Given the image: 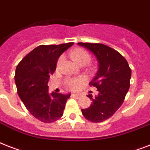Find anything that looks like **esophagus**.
<instances>
[{"label":"esophagus","mask_w":150,"mask_h":150,"mask_svg":"<svg viewBox=\"0 0 150 150\" xmlns=\"http://www.w3.org/2000/svg\"><path fill=\"white\" fill-rule=\"evenodd\" d=\"M72 96L75 98H79L81 96V94H72Z\"/></svg>","instance_id":"34e87169"}]
</instances>
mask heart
<instances>
[{
    "label": "heart",
    "mask_w": 150,
    "mask_h": 150,
    "mask_svg": "<svg viewBox=\"0 0 150 150\" xmlns=\"http://www.w3.org/2000/svg\"><path fill=\"white\" fill-rule=\"evenodd\" d=\"M70 56H71V59L79 65H84V64H87L91 59L90 54L86 52V50L82 49V48H76V49L73 50L70 53ZM62 57H60L58 58V62H57L58 66L62 62ZM84 81H85V79L82 77L78 78V79H70L67 81V85L70 89L78 90L81 87Z\"/></svg>",
    "instance_id": "b5f03b06"
}]
</instances>
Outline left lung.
<instances>
[{"label": "left lung", "mask_w": 150, "mask_h": 150, "mask_svg": "<svg viewBox=\"0 0 150 150\" xmlns=\"http://www.w3.org/2000/svg\"><path fill=\"white\" fill-rule=\"evenodd\" d=\"M78 45L91 51L98 62L97 74L89 83L97 88L98 94L94 98L92 95L88 96L92 103L81 109V113L88 121L101 122L109 119L122 105L130 87L132 71L126 58L109 46L82 42Z\"/></svg>", "instance_id": "obj_1"}]
</instances>
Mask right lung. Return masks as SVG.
Instances as JSON below:
<instances>
[{
    "mask_svg": "<svg viewBox=\"0 0 150 150\" xmlns=\"http://www.w3.org/2000/svg\"><path fill=\"white\" fill-rule=\"evenodd\" d=\"M73 42L40 45L24 56L17 65L14 80L18 94L27 109L45 123L54 122L63 115L71 94H48L47 82L54 72L60 55Z\"/></svg>",
    "mask_w": 150,
    "mask_h": 150,
    "instance_id": "obj_1",
    "label": "right lung"
}]
</instances>
